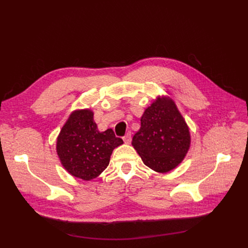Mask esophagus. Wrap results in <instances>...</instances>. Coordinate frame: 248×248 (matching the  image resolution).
<instances>
[{
  "label": "esophagus",
  "mask_w": 248,
  "mask_h": 248,
  "mask_svg": "<svg viewBox=\"0 0 248 248\" xmlns=\"http://www.w3.org/2000/svg\"><path fill=\"white\" fill-rule=\"evenodd\" d=\"M123 140L125 144H130L131 142V133L127 132V134H125V137L123 138Z\"/></svg>",
  "instance_id": "34e87169"
}]
</instances>
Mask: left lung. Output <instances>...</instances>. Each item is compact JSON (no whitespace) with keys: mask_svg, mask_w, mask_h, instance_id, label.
Masks as SVG:
<instances>
[{"mask_svg":"<svg viewBox=\"0 0 248 248\" xmlns=\"http://www.w3.org/2000/svg\"><path fill=\"white\" fill-rule=\"evenodd\" d=\"M131 144L155 171L167 172L181 163L190 147V133L175 102L163 97L146 108Z\"/></svg>","mask_w":248,"mask_h":248,"instance_id":"1","label":"left lung"}]
</instances>
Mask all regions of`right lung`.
I'll return each mask as SVG.
<instances>
[{"instance_id": "add662e5", "label": "right lung", "mask_w": 248, "mask_h": 248, "mask_svg": "<svg viewBox=\"0 0 248 248\" xmlns=\"http://www.w3.org/2000/svg\"><path fill=\"white\" fill-rule=\"evenodd\" d=\"M122 144L111 129L98 130L91 109H80L72 112L60 131L57 153L70 175L89 181L108 168L112 150Z\"/></svg>"}]
</instances>
